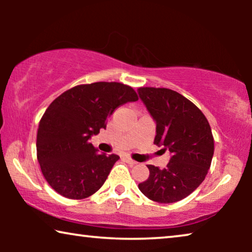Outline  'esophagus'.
Instances as JSON below:
<instances>
[{
  "label": "esophagus",
  "mask_w": 252,
  "mask_h": 252,
  "mask_svg": "<svg viewBox=\"0 0 252 252\" xmlns=\"http://www.w3.org/2000/svg\"><path fill=\"white\" fill-rule=\"evenodd\" d=\"M124 159H125L126 160V163L127 164H129L130 165V166H133V165H135L136 164V161L135 160H133L132 159V158H129V157H124Z\"/></svg>",
  "instance_id": "obj_1"
}]
</instances>
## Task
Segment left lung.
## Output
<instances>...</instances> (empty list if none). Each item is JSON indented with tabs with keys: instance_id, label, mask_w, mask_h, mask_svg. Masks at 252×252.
<instances>
[{
	"instance_id": "8db88e82",
	"label": "left lung",
	"mask_w": 252,
	"mask_h": 252,
	"mask_svg": "<svg viewBox=\"0 0 252 252\" xmlns=\"http://www.w3.org/2000/svg\"><path fill=\"white\" fill-rule=\"evenodd\" d=\"M137 93L156 123L154 143L171 154L163 170L147 165L149 178L139 189L158 203L181 201L208 174L215 151L211 127L194 103L172 89L141 87Z\"/></svg>"
}]
</instances>
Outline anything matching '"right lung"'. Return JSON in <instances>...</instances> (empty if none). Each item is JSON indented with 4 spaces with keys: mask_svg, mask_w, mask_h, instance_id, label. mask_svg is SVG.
Wrapping results in <instances>:
<instances>
[{
    "mask_svg": "<svg viewBox=\"0 0 252 252\" xmlns=\"http://www.w3.org/2000/svg\"><path fill=\"white\" fill-rule=\"evenodd\" d=\"M137 99L132 87L119 82L75 86L54 99L40 120L36 151L55 191L81 199L102 187L119 156L98 154L89 140L105 128L117 108Z\"/></svg>",
    "mask_w": 252,
    "mask_h": 252,
    "instance_id": "obj_1",
    "label": "right lung"
}]
</instances>
